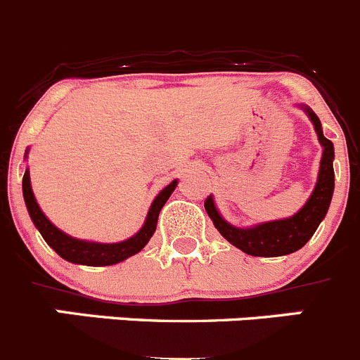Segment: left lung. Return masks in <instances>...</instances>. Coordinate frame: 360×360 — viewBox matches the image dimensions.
<instances>
[{"label":"left lung","mask_w":360,"mask_h":360,"mask_svg":"<svg viewBox=\"0 0 360 360\" xmlns=\"http://www.w3.org/2000/svg\"><path fill=\"white\" fill-rule=\"evenodd\" d=\"M305 110L318 131V139L323 146V157L321 164H319L318 184H316L309 202L303 205L300 212H296L289 219L269 221V223H262V225L252 226V229H237L219 216L214 207L212 196L205 200L207 214L214 221V226L219 230L221 236L225 237L230 245L243 250L248 255L280 257L300 250L314 236L316 229L326 216V210L330 205L332 194H334V166H332L334 144L323 135L318 115L311 108H305Z\"/></svg>","instance_id":"8db88e82"}]
</instances>
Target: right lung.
<instances>
[{"instance_id": "add662e5", "label": "right lung", "mask_w": 360, "mask_h": 360, "mask_svg": "<svg viewBox=\"0 0 360 360\" xmlns=\"http://www.w3.org/2000/svg\"><path fill=\"white\" fill-rule=\"evenodd\" d=\"M174 187H176V180H173L169 186L160 191V194L151 203L150 212H148L146 221H144V226L134 237L123 240V243L101 245V243H89V240L75 239V237H69L68 233L58 230L42 214V210L39 209L37 202H35L34 191H32V186H30L28 171L22 176V196H25L26 209H28L30 217H32L34 225L39 229L41 236L44 237L46 243L62 259L75 264H84V266H112V264H117L121 260L128 259V257L135 255V253H139L148 245V240L151 239V236H153L155 229H157V219L158 214H160V209L167 202V198L171 196Z\"/></svg>"}]
</instances>
